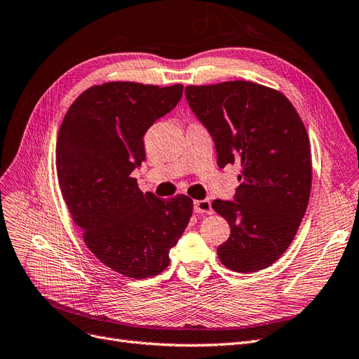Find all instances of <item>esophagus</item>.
<instances>
[{
	"label": "esophagus",
	"instance_id": "obj_1",
	"mask_svg": "<svg viewBox=\"0 0 359 359\" xmlns=\"http://www.w3.org/2000/svg\"><path fill=\"white\" fill-rule=\"evenodd\" d=\"M194 212L198 214H212V206L210 201H194Z\"/></svg>",
	"mask_w": 359,
	"mask_h": 359
}]
</instances>
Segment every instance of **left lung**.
<instances>
[{
  "mask_svg": "<svg viewBox=\"0 0 359 359\" xmlns=\"http://www.w3.org/2000/svg\"><path fill=\"white\" fill-rule=\"evenodd\" d=\"M186 99L214 139L217 165H241L235 201L212 210L231 226L217 248L236 273L273 265L289 248L311 190L307 130L285 94L248 81L186 86Z\"/></svg>",
  "mask_w": 359,
  "mask_h": 359,
  "instance_id": "8db88e82",
  "label": "left lung"
}]
</instances>
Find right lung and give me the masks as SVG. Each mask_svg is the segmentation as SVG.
I'll return each mask as SVG.
<instances>
[{
    "mask_svg": "<svg viewBox=\"0 0 359 359\" xmlns=\"http://www.w3.org/2000/svg\"><path fill=\"white\" fill-rule=\"evenodd\" d=\"M184 86L107 82L73 102L57 140L62 198L83 241L100 262L130 278L169 265V250L186 229L193 201L140 191L132 172L145 160L144 136L178 104Z\"/></svg>",
    "mask_w": 359,
    "mask_h": 359,
    "instance_id": "right-lung-1",
    "label": "right lung"
}]
</instances>
